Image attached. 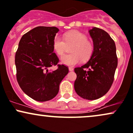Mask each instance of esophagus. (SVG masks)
<instances>
[{
    "instance_id": "esophagus-1",
    "label": "esophagus",
    "mask_w": 133,
    "mask_h": 133,
    "mask_svg": "<svg viewBox=\"0 0 133 133\" xmlns=\"http://www.w3.org/2000/svg\"><path fill=\"white\" fill-rule=\"evenodd\" d=\"M69 71H72L74 69L73 68H72V67H69Z\"/></svg>"
}]
</instances>
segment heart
Instances as JSON below:
<instances>
[{
    "label": "heart",
    "mask_w": 133,
    "mask_h": 133,
    "mask_svg": "<svg viewBox=\"0 0 133 133\" xmlns=\"http://www.w3.org/2000/svg\"><path fill=\"white\" fill-rule=\"evenodd\" d=\"M74 44L71 49L72 53L64 54L61 57L62 63L68 65H74L81 60L87 61L93 52L92 44L87 40V36L81 32L72 31L66 33L64 39L59 36L54 38L52 46L54 50L59 55H62L66 50L67 46Z\"/></svg>",
    "instance_id": "obj_1"
}]
</instances>
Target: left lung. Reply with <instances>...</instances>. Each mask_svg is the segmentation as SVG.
<instances>
[{
  "mask_svg": "<svg viewBox=\"0 0 133 133\" xmlns=\"http://www.w3.org/2000/svg\"><path fill=\"white\" fill-rule=\"evenodd\" d=\"M94 51L85 64L74 69L77 79L74 89L78 95L87 100H96L110 90L118 65L116 46L107 32L94 27L89 30Z\"/></svg>",
  "mask_w": 133,
  "mask_h": 133,
  "instance_id": "8db88e82",
  "label": "left lung"
}]
</instances>
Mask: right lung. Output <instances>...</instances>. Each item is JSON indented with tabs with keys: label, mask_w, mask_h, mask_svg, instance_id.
<instances>
[{
	"label": "right lung",
	"mask_w": 133,
	"mask_h": 133,
	"mask_svg": "<svg viewBox=\"0 0 133 133\" xmlns=\"http://www.w3.org/2000/svg\"><path fill=\"white\" fill-rule=\"evenodd\" d=\"M59 31L55 26H37L21 38L15 54L17 79L22 90L38 102L56 96L62 80L69 72L67 66L57 64L54 52V38ZM57 65L55 71L50 68Z\"/></svg>",
	"instance_id": "add662e5"
}]
</instances>
